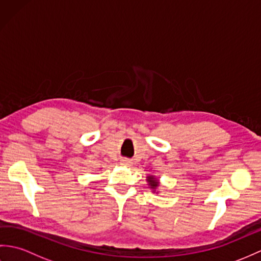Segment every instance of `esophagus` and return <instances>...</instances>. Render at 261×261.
<instances>
[{
	"instance_id": "esophagus-1",
	"label": "esophagus",
	"mask_w": 261,
	"mask_h": 261,
	"mask_svg": "<svg viewBox=\"0 0 261 261\" xmlns=\"http://www.w3.org/2000/svg\"><path fill=\"white\" fill-rule=\"evenodd\" d=\"M121 165L122 166H130L131 165V160H129V159H126V158H124V159H121Z\"/></svg>"
}]
</instances>
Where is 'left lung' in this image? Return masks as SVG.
I'll use <instances>...</instances> for the list:
<instances>
[{
  "label": "left lung",
  "mask_w": 261,
  "mask_h": 261,
  "mask_svg": "<svg viewBox=\"0 0 261 261\" xmlns=\"http://www.w3.org/2000/svg\"><path fill=\"white\" fill-rule=\"evenodd\" d=\"M147 178H148L147 180H148V182H149V186H150V188H152V191L156 190V188L159 186L158 179L154 178L153 176H148Z\"/></svg>",
  "instance_id": "1"
}]
</instances>
